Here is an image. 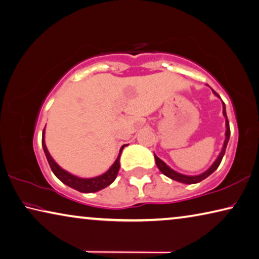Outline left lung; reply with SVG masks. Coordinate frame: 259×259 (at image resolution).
I'll use <instances>...</instances> for the list:
<instances>
[{"label": "left lung", "instance_id": "obj_1", "mask_svg": "<svg viewBox=\"0 0 259 259\" xmlns=\"http://www.w3.org/2000/svg\"><path fill=\"white\" fill-rule=\"evenodd\" d=\"M214 93V92H213ZM215 94V93H214ZM217 95V94H215ZM218 96V95H217ZM223 114L224 117H225L226 119V132H225V141H224V145L222 148V151H220V154L218 155L217 159L214 160L213 164L211 165V166L204 171L201 175H197V176H186V175H182V173H179L175 171V169H172L171 167L168 166V165L165 164L162 159L158 158L157 156L155 155V160H156V165H157V167L159 168V171L163 173L164 176L168 177L169 179L172 180H176V181H179L182 182V184H187V185H192V184H197V182H201L202 180H204L205 178L209 177L210 175H212V173L215 171V169L218 168L220 162H222V159L224 157V155H225V151H226V147H227V143H228V140H230V135H231V131H230V122H228L227 119V114H226V108H225V103L223 102Z\"/></svg>", "mask_w": 259, "mask_h": 259}]
</instances>
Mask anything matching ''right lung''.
I'll return each mask as SVG.
<instances>
[{
  "label": "right lung",
  "instance_id": "obj_1",
  "mask_svg": "<svg viewBox=\"0 0 259 259\" xmlns=\"http://www.w3.org/2000/svg\"><path fill=\"white\" fill-rule=\"evenodd\" d=\"M42 147H44V151L46 154L47 160H48V163L50 165V168H52L54 175L56 176L58 179L63 182V184H65L66 186H69V187L78 190L80 193H95L105 187H108V186L111 185L114 181V179H116L118 171H119V167H120V162H119L120 155L125 145L120 148L119 155H118L117 159L114 160V163L111 165V167H110L107 172L103 173V175H101L99 177H94V178H79L77 176L71 175L70 172L65 171V169H63L61 166H59V165L55 162L52 156H50L48 149H47V146L45 142V130L44 132H42Z\"/></svg>",
  "mask_w": 259,
  "mask_h": 259
}]
</instances>
